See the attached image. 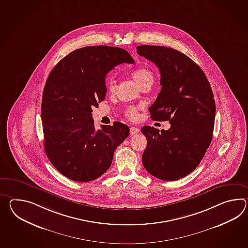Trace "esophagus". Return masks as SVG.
Wrapping results in <instances>:
<instances>
[{
  "label": "esophagus",
  "instance_id": "34e87169",
  "mask_svg": "<svg viewBox=\"0 0 248 248\" xmlns=\"http://www.w3.org/2000/svg\"><path fill=\"white\" fill-rule=\"evenodd\" d=\"M140 132V129L137 128V127L132 126L130 128V133H131V135H136Z\"/></svg>",
  "mask_w": 248,
  "mask_h": 248
}]
</instances>
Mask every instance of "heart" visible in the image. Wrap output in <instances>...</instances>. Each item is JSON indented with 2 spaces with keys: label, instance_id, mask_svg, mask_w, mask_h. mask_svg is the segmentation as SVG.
<instances>
[{
  "label": "heart",
  "instance_id": "1",
  "mask_svg": "<svg viewBox=\"0 0 248 248\" xmlns=\"http://www.w3.org/2000/svg\"><path fill=\"white\" fill-rule=\"evenodd\" d=\"M131 75H132V78L135 80V82L140 85L142 84L144 82L153 79V74L150 69L146 66H138L136 68H133L131 71ZM116 88V80L113 77H109L108 78L107 82H106V89L107 92L108 93H114ZM124 115L126 116L127 118L134 120L137 118L138 116V108L135 107H130L126 108V110L124 112Z\"/></svg>",
  "mask_w": 248,
  "mask_h": 248
}]
</instances>
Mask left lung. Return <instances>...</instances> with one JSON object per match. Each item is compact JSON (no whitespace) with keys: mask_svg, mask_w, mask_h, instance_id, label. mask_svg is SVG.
Wrapping results in <instances>:
<instances>
[{"mask_svg":"<svg viewBox=\"0 0 248 248\" xmlns=\"http://www.w3.org/2000/svg\"><path fill=\"white\" fill-rule=\"evenodd\" d=\"M137 53L159 68L162 85L149 108L155 121H169L165 131L144 126L148 140L143 166L163 181H177L194 171L213 139L215 97L203 70L187 56L165 46L140 45Z\"/></svg>","mask_w":248,"mask_h":248,"instance_id":"8db88e82","label":"left lung"}]
</instances>
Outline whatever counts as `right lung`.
Wrapping results in <instances>:
<instances>
[{"label":"right lung","mask_w":248,"mask_h":248,"mask_svg":"<svg viewBox=\"0 0 248 248\" xmlns=\"http://www.w3.org/2000/svg\"><path fill=\"white\" fill-rule=\"evenodd\" d=\"M123 63H135L124 49L83 47L63 58L46 81L44 150L56 169L72 181L91 182L104 174L116 148L129 136V127L120 122L96 130L92 116L93 108L104 100L106 75Z\"/></svg>","instance_id":"1"}]
</instances>
